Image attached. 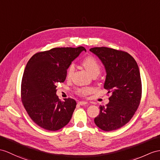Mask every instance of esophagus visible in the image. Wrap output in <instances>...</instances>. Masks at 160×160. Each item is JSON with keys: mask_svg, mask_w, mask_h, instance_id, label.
<instances>
[{"mask_svg": "<svg viewBox=\"0 0 160 160\" xmlns=\"http://www.w3.org/2000/svg\"><path fill=\"white\" fill-rule=\"evenodd\" d=\"M78 104H79V105H85L88 104L87 102H85V101H79V102H78Z\"/></svg>", "mask_w": 160, "mask_h": 160, "instance_id": "obj_1", "label": "esophagus"}]
</instances>
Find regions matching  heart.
Instances as JSON below:
<instances>
[{
  "label": "heart",
  "instance_id": "obj_1",
  "mask_svg": "<svg viewBox=\"0 0 160 160\" xmlns=\"http://www.w3.org/2000/svg\"><path fill=\"white\" fill-rule=\"evenodd\" d=\"M83 65L84 66L85 69L87 70V71L92 76L94 75H98L100 72V67L98 62H97V60L93 57L88 56L87 58H85L83 61ZM74 71H75V65L73 64H71L67 69V77H71ZM77 92L81 96H86L91 92V89L88 88H83L78 89Z\"/></svg>",
  "mask_w": 160,
  "mask_h": 160
}]
</instances>
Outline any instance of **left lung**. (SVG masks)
Segmentation results:
<instances>
[{
    "label": "left lung",
    "instance_id": "obj_1",
    "mask_svg": "<svg viewBox=\"0 0 160 160\" xmlns=\"http://www.w3.org/2000/svg\"><path fill=\"white\" fill-rule=\"evenodd\" d=\"M98 57L106 71L104 88L111 96L106 107L100 106L94 123L108 132L122 128L137 110L141 98L142 85L139 68L129 53L108 48L89 49Z\"/></svg>",
    "mask_w": 160,
    "mask_h": 160
}]
</instances>
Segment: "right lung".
Segmentation results:
<instances>
[{
	"label": "right lung",
	"mask_w": 160,
	"mask_h": 160,
	"mask_svg": "<svg viewBox=\"0 0 160 160\" xmlns=\"http://www.w3.org/2000/svg\"><path fill=\"white\" fill-rule=\"evenodd\" d=\"M85 51L77 48H58L37 53L27 63L23 74L21 96L30 118L38 126L56 131L67 125L76 108V101L56 95V85L63 83L71 62Z\"/></svg>",
	"instance_id": "obj_1"
}]
</instances>
